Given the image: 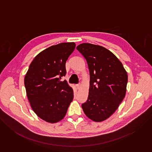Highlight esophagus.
<instances>
[{"mask_svg":"<svg viewBox=\"0 0 152 152\" xmlns=\"http://www.w3.org/2000/svg\"><path fill=\"white\" fill-rule=\"evenodd\" d=\"M76 88L77 89H79L80 88V84H77L76 85Z\"/></svg>","mask_w":152,"mask_h":152,"instance_id":"1","label":"esophagus"}]
</instances>
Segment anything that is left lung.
I'll return each mask as SVG.
<instances>
[{"mask_svg": "<svg viewBox=\"0 0 152 152\" xmlns=\"http://www.w3.org/2000/svg\"><path fill=\"white\" fill-rule=\"evenodd\" d=\"M76 49L86 59L90 76L88 99L82 107L89 118L102 121L113 114L124 98L127 72L119 59L102 46L82 43Z\"/></svg>", "mask_w": 152, "mask_h": 152, "instance_id": "1", "label": "left lung"}]
</instances>
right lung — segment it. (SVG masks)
Listing matches in <instances>:
<instances>
[{
  "label": "right lung",
  "instance_id": "add662e5",
  "mask_svg": "<svg viewBox=\"0 0 152 152\" xmlns=\"http://www.w3.org/2000/svg\"><path fill=\"white\" fill-rule=\"evenodd\" d=\"M76 47L74 42L52 46L38 54L30 64L25 86L32 109L41 119L56 123L66 115L73 99L66 80V63Z\"/></svg>",
  "mask_w": 152,
  "mask_h": 152
}]
</instances>
